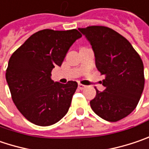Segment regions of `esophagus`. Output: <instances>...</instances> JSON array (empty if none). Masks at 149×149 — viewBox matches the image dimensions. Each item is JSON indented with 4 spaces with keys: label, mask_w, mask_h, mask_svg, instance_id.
<instances>
[{
    "label": "esophagus",
    "mask_w": 149,
    "mask_h": 149,
    "mask_svg": "<svg viewBox=\"0 0 149 149\" xmlns=\"http://www.w3.org/2000/svg\"><path fill=\"white\" fill-rule=\"evenodd\" d=\"M85 88H86V86H85V85H83V84H81V83H79V84H78V88H79V89L83 90V89H84Z\"/></svg>",
    "instance_id": "1"
}]
</instances>
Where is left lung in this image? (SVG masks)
Masks as SVG:
<instances>
[{
    "label": "left lung",
    "instance_id": "1",
    "mask_svg": "<svg viewBox=\"0 0 149 149\" xmlns=\"http://www.w3.org/2000/svg\"><path fill=\"white\" fill-rule=\"evenodd\" d=\"M92 45L95 66L104 76V91L96 89L90 106L108 121L125 118L136 107L144 88L143 63L131 43L104 26L78 29Z\"/></svg>",
    "mask_w": 149,
    "mask_h": 149
}]
</instances>
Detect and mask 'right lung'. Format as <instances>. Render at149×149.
Here are the masks:
<instances>
[{
	"mask_svg": "<svg viewBox=\"0 0 149 149\" xmlns=\"http://www.w3.org/2000/svg\"><path fill=\"white\" fill-rule=\"evenodd\" d=\"M81 37L77 29L40 30L12 55L6 79L15 105L32 123L47 127L66 116L77 83H55L51 71L61 66L70 47Z\"/></svg>",
	"mask_w": 149,
	"mask_h": 149,
	"instance_id": "add662e5",
	"label": "right lung"
}]
</instances>
